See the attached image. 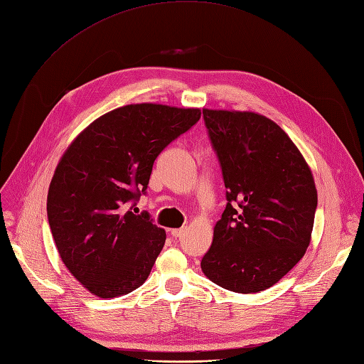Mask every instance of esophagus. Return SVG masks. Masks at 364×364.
I'll list each match as a JSON object with an SVG mask.
<instances>
[{"instance_id": "esophagus-1", "label": "esophagus", "mask_w": 364, "mask_h": 364, "mask_svg": "<svg viewBox=\"0 0 364 364\" xmlns=\"http://www.w3.org/2000/svg\"><path fill=\"white\" fill-rule=\"evenodd\" d=\"M171 235L175 238H182L185 235V228H179V230H171Z\"/></svg>"}]
</instances>
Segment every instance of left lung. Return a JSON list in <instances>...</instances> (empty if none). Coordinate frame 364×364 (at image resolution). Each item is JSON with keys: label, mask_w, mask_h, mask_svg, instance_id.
<instances>
[{"label": "left lung", "mask_w": 364, "mask_h": 364, "mask_svg": "<svg viewBox=\"0 0 364 364\" xmlns=\"http://www.w3.org/2000/svg\"><path fill=\"white\" fill-rule=\"evenodd\" d=\"M227 188V207L201 269L237 293L262 291L295 267L311 241L317 189L302 154L269 118L203 109Z\"/></svg>", "instance_id": "8db88e82"}]
</instances>
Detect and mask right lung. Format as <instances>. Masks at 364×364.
Masks as SVG:
<instances>
[{
  "label": "right lung",
  "instance_id": "obj_1",
  "mask_svg": "<svg viewBox=\"0 0 364 364\" xmlns=\"http://www.w3.org/2000/svg\"><path fill=\"white\" fill-rule=\"evenodd\" d=\"M201 117L200 109L137 103L82 130L51 179L47 216L58 252L99 298L127 295L148 279L166 232L148 212L134 215L155 159Z\"/></svg>",
  "mask_w": 364,
  "mask_h": 364
}]
</instances>
